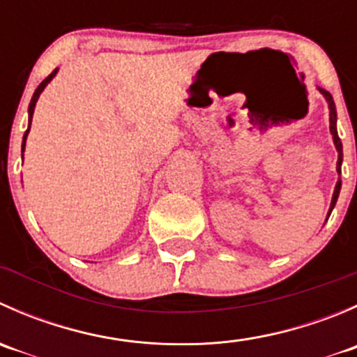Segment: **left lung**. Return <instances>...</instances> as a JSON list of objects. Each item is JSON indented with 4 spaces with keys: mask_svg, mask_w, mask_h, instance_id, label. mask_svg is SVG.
I'll return each mask as SVG.
<instances>
[{
    "mask_svg": "<svg viewBox=\"0 0 357 357\" xmlns=\"http://www.w3.org/2000/svg\"><path fill=\"white\" fill-rule=\"evenodd\" d=\"M319 91L323 93V96L326 98V102H328V107H330V131H332L333 135V142H335V146H337V152H338V162H337V172L340 174V167H342V142L340 138H338V132H337V110H335V103H333V98L332 95H330L328 91H325L323 88H319ZM340 179H338L337 186H335V192H333V199H332V207H330V212L328 215L332 214L335 204H337V199H338V193H340Z\"/></svg>",
    "mask_w": 357,
    "mask_h": 357,
    "instance_id": "8db88e82",
    "label": "left lung"
}]
</instances>
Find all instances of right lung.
Masks as SVG:
<instances>
[{"mask_svg": "<svg viewBox=\"0 0 357 357\" xmlns=\"http://www.w3.org/2000/svg\"><path fill=\"white\" fill-rule=\"evenodd\" d=\"M56 70H59V68H55V70L52 72V74L48 75V77L45 79V81L41 82V84L38 86V89H36L34 91V95H32V100H31V103H29V129H31V122H32V114H34V107H36V102H38V98H39V95H41V91L43 89H45V86L48 84L50 81H52L53 77H55V74H56ZM29 129L27 131H25V135H24V142H22V152H24V149H25V139H27V135H29Z\"/></svg>", "mask_w": 357, "mask_h": 357, "instance_id": "right-lung-1", "label": "right lung"}]
</instances>
